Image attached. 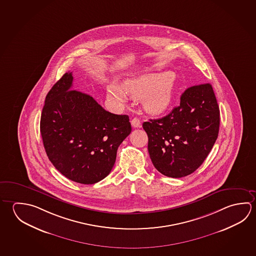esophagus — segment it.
<instances>
[{
  "label": "esophagus",
  "mask_w": 256,
  "mask_h": 256,
  "mask_svg": "<svg viewBox=\"0 0 256 256\" xmlns=\"http://www.w3.org/2000/svg\"><path fill=\"white\" fill-rule=\"evenodd\" d=\"M131 125L133 128H140L141 126V122L140 120L138 118H134L132 120H131Z\"/></svg>",
  "instance_id": "34e87169"
}]
</instances>
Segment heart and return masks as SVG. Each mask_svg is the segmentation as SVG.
Segmentation results:
<instances>
[{
  "mask_svg": "<svg viewBox=\"0 0 256 256\" xmlns=\"http://www.w3.org/2000/svg\"><path fill=\"white\" fill-rule=\"evenodd\" d=\"M177 86L170 72L148 74L130 82L123 90L112 84L108 86V96L118 102H125L128 96L134 99L144 98V107L148 112L160 114L170 107L176 92Z\"/></svg>",
  "mask_w": 256,
  "mask_h": 256,
  "instance_id": "b5f03b06",
  "label": "heart"
}]
</instances>
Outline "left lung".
Segmentation results:
<instances>
[{
  "label": "left lung",
  "mask_w": 256,
  "mask_h": 256,
  "mask_svg": "<svg viewBox=\"0 0 256 256\" xmlns=\"http://www.w3.org/2000/svg\"><path fill=\"white\" fill-rule=\"evenodd\" d=\"M148 152L162 174L182 178L206 159L220 130V108L210 84L186 89L180 102L166 117L144 122Z\"/></svg>",
  "instance_id": "1"
}]
</instances>
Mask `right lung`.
<instances>
[{"label": "right lung", "mask_w": 256, "mask_h": 256, "mask_svg": "<svg viewBox=\"0 0 256 256\" xmlns=\"http://www.w3.org/2000/svg\"><path fill=\"white\" fill-rule=\"evenodd\" d=\"M72 72H66L46 95L41 136L48 159L64 176L96 184L110 172L131 124L128 115L108 112L90 95L72 90Z\"/></svg>", "instance_id": "add662e5"}]
</instances>
